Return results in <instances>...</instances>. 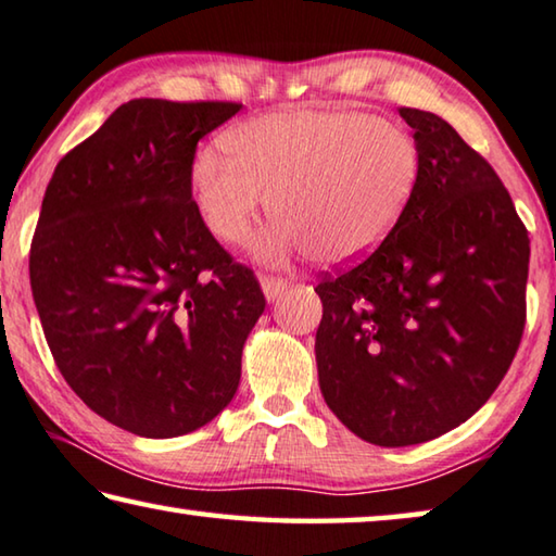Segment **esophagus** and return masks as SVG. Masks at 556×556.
Instances as JSON below:
<instances>
[{"label":"esophagus","mask_w":556,"mask_h":556,"mask_svg":"<svg viewBox=\"0 0 556 556\" xmlns=\"http://www.w3.org/2000/svg\"><path fill=\"white\" fill-rule=\"evenodd\" d=\"M289 281L285 277H275V275H264L262 277V289H264V296L269 299V302H275L277 296H281L287 292Z\"/></svg>","instance_id":"obj_1"}]
</instances>
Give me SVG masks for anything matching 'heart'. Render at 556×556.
Returning <instances> with one entry per match:
<instances>
[{
	"instance_id": "1",
	"label": "heart",
	"mask_w": 556,
	"mask_h": 556,
	"mask_svg": "<svg viewBox=\"0 0 556 556\" xmlns=\"http://www.w3.org/2000/svg\"><path fill=\"white\" fill-rule=\"evenodd\" d=\"M227 153L192 163V198L207 230L244 244L275 198L279 227L264 252H304L337 267L371 254L399 223L418 180L405 130L346 111L275 113L225 138Z\"/></svg>"
}]
</instances>
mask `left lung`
<instances>
[{
	"label": "left lung",
	"instance_id": "8db88e82",
	"mask_svg": "<svg viewBox=\"0 0 556 556\" xmlns=\"http://www.w3.org/2000/svg\"><path fill=\"white\" fill-rule=\"evenodd\" d=\"M418 180L376 250L321 271L324 401L366 443H428L478 413L527 321L530 235L500 175L435 113L399 109Z\"/></svg>",
	"mask_w": 556,
	"mask_h": 556
}]
</instances>
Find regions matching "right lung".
Here are the masks:
<instances>
[{
    "label": "right lung",
    "instance_id": "1",
    "mask_svg": "<svg viewBox=\"0 0 556 556\" xmlns=\"http://www.w3.org/2000/svg\"><path fill=\"white\" fill-rule=\"evenodd\" d=\"M235 101L134 99L61 157L29 279L56 368L88 408L143 438L192 433L232 401L267 299L192 200L200 138Z\"/></svg>",
    "mask_w": 556,
    "mask_h": 556
}]
</instances>
